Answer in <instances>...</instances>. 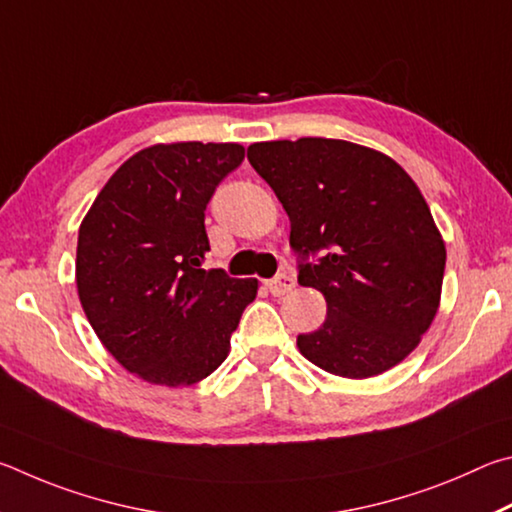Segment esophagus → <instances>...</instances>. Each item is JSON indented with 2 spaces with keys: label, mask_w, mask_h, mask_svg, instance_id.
<instances>
[{
  "label": "esophagus",
  "mask_w": 512,
  "mask_h": 512,
  "mask_svg": "<svg viewBox=\"0 0 512 512\" xmlns=\"http://www.w3.org/2000/svg\"><path fill=\"white\" fill-rule=\"evenodd\" d=\"M265 285H267V290L274 294V297H283V294H288L294 285H297V281H294L292 274L283 272V274H276L274 279H270Z\"/></svg>",
  "instance_id": "esophagus-1"
}]
</instances>
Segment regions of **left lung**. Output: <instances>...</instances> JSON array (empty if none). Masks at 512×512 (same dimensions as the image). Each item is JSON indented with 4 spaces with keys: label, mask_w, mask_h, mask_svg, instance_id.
I'll list each match as a JSON object with an SVG mask.
<instances>
[{
    "label": "left lung",
    "mask_w": 512,
    "mask_h": 512,
    "mask_svg": "<svg viewBox=\"0 0 512 512\" xmlns=\"http://www.w3.org/2000/svg\"><path fill=\"white\" fill-rule=\"evenodd\" d=\"M290 218L299 283L328 315L297 346L342 378H371L405 360L434 321L445 245L405 170L351 141L303 137L247 148Z\"/></svg>",
    "instance_id": "left-lung-1"
}]
</instances>
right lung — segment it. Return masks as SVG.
I'll return each mask as SVG.
<instances>
[{"label": "right lung", "mask_w": 512, "mask_h": 512, "mask_svg": "<svg viewBox=\"0 0 512 512\" xmlns=\"http://www.w3.org/2000/svg\"><path fill=\"white\" fill-rule=\"evenodd\" d=\"M245 159L238 143H170L110 177L78 231L76 285L94 333L123 369L166 387L195 384L229 353L256 279L204 270V211Z\"/></svg>", "instance_id": "1"}]
</instances>
